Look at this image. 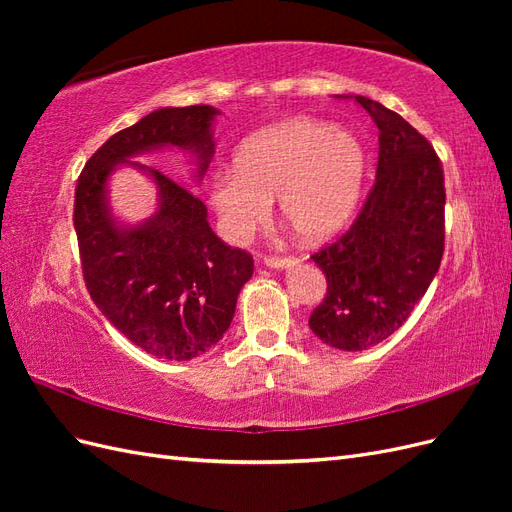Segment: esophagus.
Listing matches in <instances>:
<instances>
[{
  "label": "esophagus",
  "instance_id": "34e87169",
  "mask_svg": "<svg viewBox=\"0 0 512 512\" xmlns=\"http://www.w3.org/2000/svg\"><path fill=\"white\" fill-rule=\"evenodd\" d=\"M265 265L271 269H284L294 265V258L290 256H265Z\"/></svg>",
  "mask_w": 512,
  "mask_h": 512
}]
</instances>
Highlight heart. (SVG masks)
<instances>
[{
  "mask_svg": "<svg viewBox=\"0 0 512 512\" xmlns=\"http://www.w3.org/2000/svg\"><path fill=\"white\" fill-rule=\"evenodd\" d=\"M365 153L356 138L327 123L290 119L245 138L232 170L209 179V203L232 245L267 222L271 198L284 222L307 241L342 228L359 203Z\"/></svg>",
  "mask_w": 512,
  "mask_h": 512,
  "instance_id": "obj_1",
  "label": "heart"
}]
</instances>
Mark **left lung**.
<instances>
[{
  "mask_svg": "<svg viewBox=\"0 0 512 512\" xmlns=\"http://www.w3.org/2000/svg\"><path fill=\"white\" fill-rule=\"evenodd\" d=\"M378 126V168L361 213L312 260L327 297L309 329L339 350H367L408 320L444 254V170L423 134L380 102L354 96Z\"/></svg>",
  "mask_w": 512,
  "mask_h": 512,
  "instance_id": "left-lung-1",
  "label": "left lung"
}]
</instances>
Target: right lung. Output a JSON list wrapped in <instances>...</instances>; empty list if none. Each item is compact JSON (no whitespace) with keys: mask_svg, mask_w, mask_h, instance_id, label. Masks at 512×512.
<instances>
[{"mask_svg":"<svg viewBox=\"0 0 512 512\" xmlns=\"http://www.w3.org/2000/svg\"><path fill=\"white\" fill-rule=\"evenodd\" d=\"M218 113L207 104L158 108L108 138L76 183L74 230L89 297L117 331L158 359L190 361L220 342L254 258L215 235L203 200L130 158L177 147L192 153L200 179L215 151ZM119 163L143 169L159 188V211L136 227L117 225L107 205L105 183Z\"/></svg>","mask_w":512,"mask_h":512,"instance_id":"obj_1","label":"right lung"}]
</instances>
